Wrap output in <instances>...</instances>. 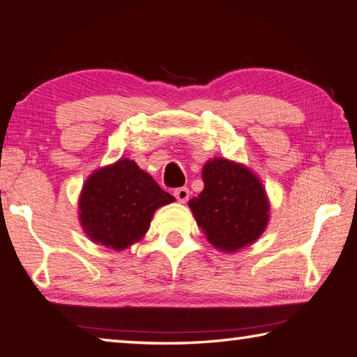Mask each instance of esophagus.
Listing matches in <instances>:
<instances>
[{
	"label": "esophagus",
	"mask_w": 357,
	"mask_h": 357,
	"mask_svg": "<svg viewBox=\"0 0 357 357\" xmlns=\"http://www.w3.org/2000/svg\"><path fill=\"white\" fill-rule=\"evenodd\" d=\"M189 195H190V190L187 189V187H179V189L174 190V197H176V200L181 203H185L189 200Z\"/></svg>",
	"instance_id": "34e87169"
}]
</instances>
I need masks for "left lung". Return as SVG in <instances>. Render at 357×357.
<instances>
[{
  "instance_id": "8db88e82",
  "label": "left lung",
  "mask_w": 357,
  "mask_h": 357,
  "mask_svg": "<svg viewBox=\"0 0 357 357\" xmlns=\"http://www.w3.org/2000/svg\"><path fill=\"white\" fill-rule=\"evenodd\" d=\"M204 189L189 208L211 244L231 253L261 236L269 222V200L250 168L228 159L208 160L202 173Z\"/></svg>"
}]
</instances>
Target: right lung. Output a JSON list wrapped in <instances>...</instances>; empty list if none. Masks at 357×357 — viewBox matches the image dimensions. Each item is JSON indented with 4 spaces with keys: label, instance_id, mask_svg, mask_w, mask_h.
<instances>
[{
    "label": "right lung",
    "instance_id": "right-lung-1",
    "mask_svg": "<svg viewBox=\"0 0 357 357\" xmlns=\"http://www.w3.org/2000/svg\"><path fill=\"white\" fill-rule=\"evenodd\" d=\"M173 202L134 160L119 159L83 184L78 217L93 243L124 250L146 234L155 209Z\"/></svg>",
    "mask_w": 357,
    "mask_h": 357
}]
</instances>
